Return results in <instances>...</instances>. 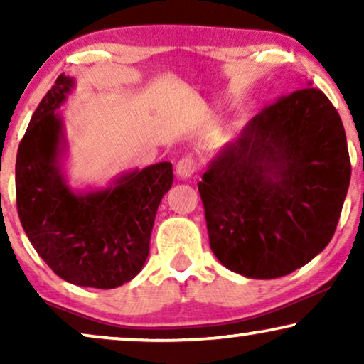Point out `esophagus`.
Instances as JSON below:
<instances>
[{
    "instance_id": "obj_1",
    "label": "esophagus",
    "mask_w": 364,
    "mask_h": 364,
    "mask_svg": "<svg viewBox=\"0 0 364 364\" xmlns=\"http://www.w3.org/2000/svg\"><path fill=\"white\" fill-rule=\"evenodd\" d=\"M196 171H197V162H196V159L191 157V156L182 157L176 166L177 177L182 178V181H186V178L192 177L193 172H196Z\"/></svg>"
}]
</instances>
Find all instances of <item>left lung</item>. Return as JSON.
<instances>
[{
    "label": "left lung",
    "instance_id": "8db88e82",
    "mask_svg": "<svg viewBox=\"0 0 364 364\" xmlns=\"http://www.w3.org/2000/svg\"><path fill=\"white\" fill-rule=\"evenodd\" d=\"M350 178L345 127L330 99L311 82L280 97L198 182L213 255L247 278L295 272L330 243Z\"/></svg>",
    "mask_w": 364,
    "mask_h": 364
}]
</instances>
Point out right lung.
<instances>
[{
    "mask_svg": "<svg viewBox=\"0 0 364 364\" xmlns=\"http://www.w3.org/2000/svg\"><path fill=\"white\" fill-rule=\"evenodd\" d=\"M61 74L34 111L16 156V205L26 235L48 267L73 285L117 288L149 255L162 197L172 187L171 162L122 173L104 188L76 192L63 171L66 152L58 109L74 89Z\"/></svg>",
    "mask_w": 364,
    "mask_h": 364,
    "instance_id": "1",
    "label": "right lung"
}]
</instances>
